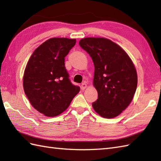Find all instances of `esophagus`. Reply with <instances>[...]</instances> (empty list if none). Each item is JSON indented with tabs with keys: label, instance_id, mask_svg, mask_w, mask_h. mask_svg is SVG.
Masks as SVG:
<instances>
[{
	"label": "esophagus",
	"instance_id": "esophagus-1",
	"mask_svg": "<svg viewBox=\"0 0 161 161\" xmlns=\"http://www.w3.org/2000/svg\"><path fill=\"white\" fill-rule=\"evenodd\" d=\"M87 87V84H86V83H83V84H81V88L82 90H84L85 88H86Z\"/></svg>",
	"mask_w": 161,
	"mask_h": 161
}]
</instances>
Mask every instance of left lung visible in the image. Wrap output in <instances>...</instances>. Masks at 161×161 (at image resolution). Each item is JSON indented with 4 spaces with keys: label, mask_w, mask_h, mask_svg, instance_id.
I'll list each match as a JSON object with an SVG mask.
<instances>
[{
    "label": "left lung",
    "mask_w": 161,
    "mask_h": 161,
    "mask_svg": "<svg viewBox=\"0 0 161 161\" xmlns=\"http://www.w3.org/2000/svg\"><path fill=\"white\" fill-rule=\"evenodd\" d=\"M80 46L93 59V86L98 98L92 104L104 118H114L127 108L136 93L138 76L125 51L112 41L101 37L81 39Z\"/></svg>",
    "instance_id": "1"
}]
</instances>
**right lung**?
I'll use <instances>...</instances> for the list:
<instances>
[{"label":"right lung","mask_w":161,"mask_h":161,"mask_svg":"<svg viewBox=\"0 0 161 161\" xmlns=\"http://www.w3.org/2000/svg\"><path fill=\"white\" fill-rule=\"evenodd\" d=\"M75 43L76 39H49L34 51L27 63L24 91L32 107L47 117L62 114L80 91L70 82L64 64Z\"/></svg>","instance_id":"1"}]
</instances>
